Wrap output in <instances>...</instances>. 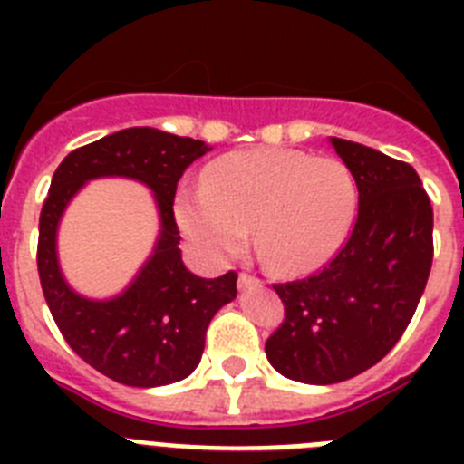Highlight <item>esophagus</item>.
<instances>
[{
	"mask_svg": "<svg viewBox=\"0 0 464 464\" xmlns=\"http://www.w3.org/2000/svg\"><path fill=\"white\" fill-rule=\"evenodd\" d=\"M256 285H262L260 278L251 276V274H239V288H256Z\"/></svg>",
	"mask_w": 464,
	"mask_h": 464,
	"instance_id": "1",
	"label": "esophagus"
}]
</instances>
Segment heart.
<instances>
[{
	"instance_id": "1",
	"label": "heart",
	"mask_w": 464,
	"mask_h": 464,
	"mask_svg": "<svg viewBox=\"0 0 464 464\" xmlns=\"http://www.w3.org/2000/svg\"><path fill=\"white\" fill-rule=\"evenodd\" d=\"M358 186L342 160L293 149L237 150L213 160L204 188L176 195V223L213 262L241 256L253 229L257 256L283 276L323 267L346 241Z\"/></svg>"
}]
</instances>
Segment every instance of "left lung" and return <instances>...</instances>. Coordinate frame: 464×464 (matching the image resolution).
Segmentation results:
<instances>
[{
  "label": "left lung",
  "mask_w": 464,
  "mask_h": 464,
  "mask_svg": "<svg viewBox=\"0 0 464 464\" xmlns=\"http://www.w3.org/2000/svg\"><path fill=\"white\" fill-rule=\"evenodd\" d=\"M358 186V218L337 257L302 281L278 283L285 321L265 343L285 379L330 385L388 355L411 323L432 267V207L416 169L330 137Z\"/></svg>",
  "instance_id": "obj_1"
}]
</instances>
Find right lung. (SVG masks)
<instances>
[{
    "label": "right lung",
    "mask_w": 464,
    "mask_h": 464,
    "mask_svg": "<svg viewBox=\"0 0 464 464\" xmlns=\"http://www.w3.org/2000/svg\"><path fill=\"white\" fill-rule=\"evenodd\" d=\"M208 150L211 146L197 139L155 127H127L69 153L53 174L36 251L44 297L73 353L116 383L158 388L190 376L202 360L208 323L237 297L235 272L197 276L179 248L176 183ZM97 178H130L149 187L160 225L151 256L133 281L111 298L73 291L56 253L63 211L84 183Z\"/></svg>",
    "instance_id": "right-lung-1"
}]
</instances>
